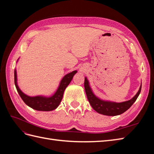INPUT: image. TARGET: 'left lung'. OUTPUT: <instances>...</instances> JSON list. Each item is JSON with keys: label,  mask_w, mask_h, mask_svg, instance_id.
<instances>
[{"label": "left lung", "mask_w": 154, "mask_h": 154, "mask_svg": "<svg viewBox=\"0 0 154 154\" xmlns=\"http://www.w3.org/2000/svg\"><path fill=\"white\" fill-rule=\"evenodd\" d=\"M84 87L87 99L93 109L100 114L111 116L122 114L127 111L136 101L141 90V85L137 94L131 100L122 102V103H116V102L102 100L96 97L92 92L89 83L86 77L85 78Z\"/></svg>", "instance_id": "1"}]
</instances>
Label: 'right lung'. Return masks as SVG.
Listing matches in <instances>:
<instances>
[{
  "label": "right lung",
  "instance_id": "right-lung-1",
  "mask_svg": "<svg viewBox=\"0 0 154 154\" xmlns=\"http://www.w3.org/2000/svg\"><path fill=\"white\" fill-rule=\"evenodd\" d=\"M77 72V71H74L65 76L60 82V85L57 91L54 94L50 97H44L41 96H37L35 97H31L27 96L23 93L17 85V71L15 70V84L22 100L24 103L30 106L31 108L39 111H51L56 109L61 102L63 92L66 87L71 82L74 74Z\"/></svg>",
  "mask_w": 154,
  "mask_h": 154
}]
</instances>
